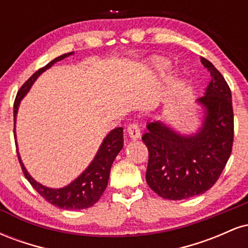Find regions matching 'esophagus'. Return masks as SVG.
Here are the masks:
<instances>
[{
  "label": "esophagus",
  "instance_id": "obj_1",
  "mask_svg": "<svg viewBox=\"0 0 248 248\" xmlns=\"http://www.w3.org/2000/svg\"><path fill=\"white\" fill-rule=\"evenodd\" d=\"M127 132L128 135H129L133 140H138L141 135L140 127H139V124H136V122H133V124H130L129 126L127 127Z\"/></svg>",
  "mask_w": 248,
  "mask_h": 248
}]
</instances>
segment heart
<instances>
[{
  "instance_id": "obj_1",
  "label": "heart",
  "mask_w": 248,
  "mask_h": 248,
  "mask_svg": "<svg viewBox=\"0 0 248 248\" xmlns=\"http://www.w3.org/2000/svg\"><path fill=\"white\" fill-rule=\"evenodd\" d=\"M153 66L157 70H167L169 67V62L166 61V59L162 58H156L153 61Z\"/></svg>"
}]
</instances>
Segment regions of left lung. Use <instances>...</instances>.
<instances>
[{
    "instance_id": "left-lung-1",
    "label": "left lung",
    "mask_w": 248,
    "mask_h": 248,
    "mask_svg": "<svg viewBox=\"0 0 248 248\" xmlns=\"http://www.w3.org/2000/svg\"><path fill=\"white\" fill-rule=\"evenodd\" d=\"M211 81L197 102L205 109L202 127L181 135L161 121L149 122L143 134L149 153L146 181L162 198L181 201L211 189L223 172L233 146L231 90L221 73L205 58Z\"/></svg>"
}]
</instances>
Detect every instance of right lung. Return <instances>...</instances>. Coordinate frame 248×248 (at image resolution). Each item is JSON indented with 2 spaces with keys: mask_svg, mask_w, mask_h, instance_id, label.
I'll list each match as a JSON object with an SVG mask.
<instances>
[{
  "mask_svg": "<svg viewBox=\"0 0 248 248\" xmlns=\"http://www.w3.org/2000/svg\"><path fill=\"white\" fill-rule=\"evenodd\" d=\"M73 52L65 53L50 62L49 64L45 65L44 67L36 71L32 76L28 79L27 81L22 85L19 91L17 92L15 102H14V135L16 139L15 132V124H16V115L17 110H18L19 102L24 98V95L29 92L30 87L35 80L42 75L44 71L50 69L53 64L57 62L62 61V59L66 58L72 55ZM16 142V141H15ZM17 146V142H16ZM124 147V128L118 127L113 129L102 141L100 148H99L98 153H96L94 160L92 163L87 167V169L81 173L79 177H77L72 183L69 186L61 187V189H51L42 186L41 183L36 182L29 172L25 169L24 164L22 163L21 156H19L18 149L17 150V156H18L19 164L22 167V171H23L25 178L29 181V183L32 186L33 189L36 190L39 195L42 196L45 201L49 202L52 205L61 207L64 210H82L87 209V207L93 206L101 195L104 193L105 189L107 187L108 178H109L110 167H112L113 161L115 160L116 155L120 153V150Z\"/></svg>",
  "mask_w": 248,
  "mask_h": 248,
  "instance_id": "add662e5",
  "label": "right lung"
}]
</instances>
